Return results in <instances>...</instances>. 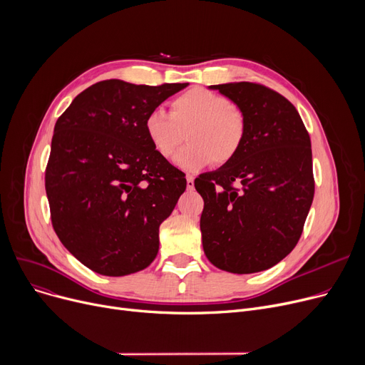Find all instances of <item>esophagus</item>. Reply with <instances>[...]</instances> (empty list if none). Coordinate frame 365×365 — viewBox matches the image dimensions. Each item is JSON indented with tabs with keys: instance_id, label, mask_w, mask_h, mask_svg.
Segmentation results:
<instances>
[{
	"instance_id": "34e87169",
	"label": "esophagus",
	"mask_w": 365,
	"mask_h": 365,
	"mask_svg": "<svg viewBox=\"0 0 365 365\" xmlns=\"http://www.w3.org/2000/svg\"><path fill=\"white\" fill-rule=\"evenodd\" d=\"M186 187L189 190L194 189V178L192 176H186Z\"/></svg>"
}]
</instances>
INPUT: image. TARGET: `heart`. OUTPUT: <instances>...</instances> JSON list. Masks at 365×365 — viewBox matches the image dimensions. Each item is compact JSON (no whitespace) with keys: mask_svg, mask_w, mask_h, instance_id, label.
<instances>
[{"mask_svg":"<svg viewBox=\"0 0 365 365\" xmlns=\"http://www.w3.org/2000/svg\"><path fill=\"white\" fill-rule=\"evenodd\" d=\"M145 134L163 158H171L186 136V146L175 164L195 171L207 164L223 165L231 161L245 139V115L225 96L194 87L170 103V115L163 109L150 110L145 118Z\"/></svg>","mask_w":365,"mask_h":365,"instance_id":"heart-1","label":"heart"}]
</instances>
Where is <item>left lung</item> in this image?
Instances as JSON below:
<instances>
[{
  "label": "left lung",
  "instance_id": "8db88e82",
  "mask_svg": "<svg viewBox=\"0 0 365 365\" xmlns=\"http://www.w3.org/2000/svg\"><path fill=\"white\" fill-rule=\"evenodd\" d=\"M245 115L237 155L195 179L204 200L202 247L232 274L269 269L296 247L314 200L312 149L297 109L255 83L210 86Z\"/></svg>",
  "mask_w": 365,
  "mask_h": 365
}]
</instances>
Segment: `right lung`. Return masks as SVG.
<instances>
[{
  "instance_id": "obj_1",
  "label": "right lung",
  "mask_w": 365,
  "mask_h": 365,
  "mask_svg": "<svg viewBox=\"0 0 365 365\" xmlns=\"http://www.w3.org/2000/svg\"><path fill=\"white\" fill-rule=\"evenodd\" d=\"M186 86L101 81L56 121L46 168L51 223L88 269L124 277L157 257L160 225L185 192L186 179L152 148L143 124Z\"/></svg>"
}]
</instances>
